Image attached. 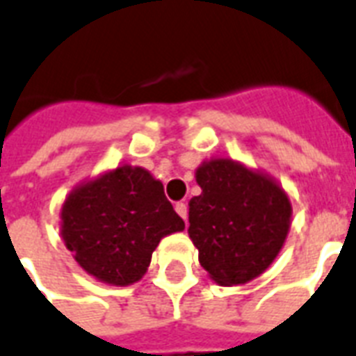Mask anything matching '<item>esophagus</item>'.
Instances as JSON below:
<instances>
[{
    "label": "esophagus",
    "instance_id": "1",
    "mask_svg": "<svg viewBox=\"0 0 356 356\" xmlns=\"http://www.w3.org/2000/svg\"><path fill=\"white\" fill-rule=\"evenodd\" d=\"M175 213H177L184 222H186V218H188V207H186V203L183 202L175 203Z\"/></svg>",
    "mask_w": 356,
    "mask_h": 356
}]
</instances>
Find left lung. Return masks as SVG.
<instances>
[{"instance_id": "1", "label": "left lung", "mask_w": 356, "mask_h": 356, "mask_svg": "<svg viewBox=\"0 0 356 356\" xmlns=\"http://www.w3.org/2000/svg\"><path fill=\"white\" fill-rule=\"evenodd\" d=\"M200 196L188 202V237L218 286H241L267 270L286 244L291 200L275 177L226 156L196 168Z\"/></svg>"}]
</instances>
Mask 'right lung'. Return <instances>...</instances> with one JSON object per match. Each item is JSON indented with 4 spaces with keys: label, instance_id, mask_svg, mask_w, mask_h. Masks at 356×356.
Segmentation results:
<instances>
[{
    "label": "right lung",
    "instance_id": "1",
    "mask_svg": "<svg viewBox=\"0 0 356 356\" xmlns=\"http://www.w3.org/2000/svg\"><path fill=\"white\" fill-rule=\"evenodd\" d=\"M183 229L164 184L130 164L76 184L59 211V235L74 261L115 287L142 280L160 241Z\"/></svg>",
    "mask_w": 356,
    "mask_h": 356
}]
</instances>
